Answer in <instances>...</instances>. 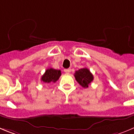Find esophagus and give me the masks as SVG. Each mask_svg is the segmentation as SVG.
<instances>
[{"instance_id": "obj_1", "label": "esophagus", "mask_w": 134, "mask_h": 134, "mask_svg": "<svg viewBox=\"0 0 134 134\" xmlns=\"http://www.w3.org/2000/svg\"><path fill=\"white\" fill-rule=\"evenodd\" d=\"M71 69L70 68L65 69H64V71H65V72L66 73H67V74H69V73L70 72H71Z\"/></svg>"}]
</instances>
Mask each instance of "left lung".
I'll return each mask as SVG.
<instances>
[{
  "label": "left lung",
  "instance_id": "obj_1",
  "mask_svg": "<svg viewBox=\"0 0 134 134\" xmlns=\"http://www.w3.org/2000/svg\"><path fill=\"white\" fill-rule=\"evenodd\" d=\"M79 84L83 88H88V85L93 81V75L87 68H82L75 71L74 75Z\"/></svg>",
  "mask_w": 134,
  "mask_h": 134
}]
</instances>
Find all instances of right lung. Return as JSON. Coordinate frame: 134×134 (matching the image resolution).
I'll return each instance as SVG.
<instances>
[{
  "instance_id": "right-lung-1",
  "label": "right lung",
  "mask_w": 134,
  "mask_h": 134,
  "mask_svg": "<svg viewBox=\"0 0 134 134\" xmlns=\"http://www.w3.org/2000/svg\"><path fill=\"white\" fill-rule=\"evenodd\" d=\"M61 75V73L60 70L54 69L53 68L47 69L44 74L42 75L41 81L45 83H50L52 82H55Z\"/></svg>"
}]
</instances>
